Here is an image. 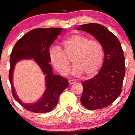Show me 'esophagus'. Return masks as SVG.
Here are the masks:
<instances>
[{"mask_svg": "<svg viewBox=\"0 0 135 135\" xmlns=\"http://www.w3.org/2000/svg\"><path fill=\"white\" fill-rule=\"evenodd\" d=\"M76 82V80H69V84L70 85H73Z\"/></svg>", "mask_w": 135, "mask_h": 135, "instance_id": "34e87169", "label": "esophagus"}]
</instances>
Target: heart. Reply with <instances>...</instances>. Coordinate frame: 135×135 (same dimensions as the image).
Wrapping results in <instances>:
<instances>
[{"label": "heart", "mask_w": 135, "mask_h": 135, "mask_svg": "<svg viewBox=\"0 0 135 135\" xmlns=\"http://www.w3.org/2000/svg\"><path fill=\"white\" fill-rule=\"evenodd\" d=\"M62 45L64 51L58 46H53L49 50L51 64L61 75L69 71L71 59L74 63L73 71L75 75L82 73L85 77H91L102 65L104 50L98 40L77 34L64 40Z\"/></svg>", "instance_id": "b5f03b06"}]
</instances>
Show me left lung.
I'll use <instances>...</instances> for the list:
<instances>
[{"mask_svg": "<svg viewBox=\"0 0 135 135\" xmlns=\"http://www.w3.org/2000/svg\"><path fill=\"white\" fill-rule=\"evenodd\" d=\"M78 30L93 36L103 47L104 59L99 73L82 82L80 102L89 110L109 106L120 95L125 74V57L119 39L104 26L97 23L82 25Z\"/></svg>", "mask_w": 135, "mask_h": 135, "instance_id": "8db88e82", "label": "left lung"}]
</instances>
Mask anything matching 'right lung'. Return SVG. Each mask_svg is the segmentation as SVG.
<instances>
[{
	"instance_id": "right-lung-1",
	"label": "right lung",
	"mask_w": 135,
	"mask_h": 135,
	"mask_svg": "<svg viewBox=\"0 0 135 135\" xmlns=\"http://www.w3.org/2000/svg\"><path fill=\"white\" fill-rule=\"evenodd\" d=\"M62 28H36L29 31L17 41L10 57L9 80L14 98L29 111L44 113L52 110L58 103L59 97L68 86L67 79L53 74L52 67L49 62V49L51 44L60 34ZM35 59L46 75V90L43 97L37 103L25 104L16 95L12 82L14 67L18 60L23 59Z\"/></svg>"
}]
</instances>
